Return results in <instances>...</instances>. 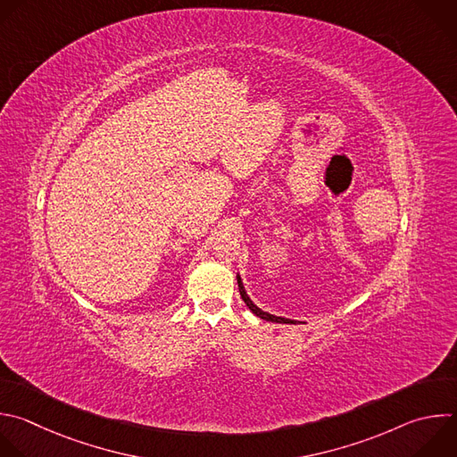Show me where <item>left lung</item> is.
<instances>
[{
  "label": "left lung",
  "instance_id": "1",
  "mask_svg": "<svg viewBox=\"0 0 457 457\" xmlns=\"http://www.w3.org/2000/svg\"><path fill=\"white\" fill-rule=\"evenodd\" d=\"M237 281H238V290H240V295H242V299H244V303L247 305V309L254 314V316H258L260 320H265V321H270V323H285V325H295V323H301V321H294V320H287V318H279V316H274V314H269V312H265V311H262L260 307H256L254 303L251 301V297L247 295V292H245V288H244V283H242V278H240V274H237Z\"/></svg>",
  "mask_w": 457,
  "mask_h": 457
}]
</instances>
